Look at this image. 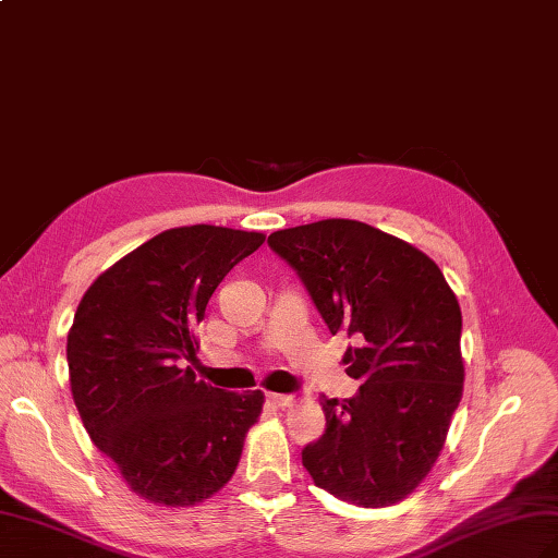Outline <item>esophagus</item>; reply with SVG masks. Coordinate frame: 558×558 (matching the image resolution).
I'll return each instance as SVG.
<instances>
[{
    "label": "esophagus",
    "mask_w": 558,
    "mask_h": 558,
    "mask_svg": "<svg viewBox=\"0 0 558 558\" xmlns=\"http://www.w3.org/2000/svg\"><path fill=\"white\" fill-rule=\"evenodd\" d=\"M268 401L278 408H290L294 405V398L288 393H268Z\"/></svg>",
    "instance_id": "obj_1"
}]
</instances>
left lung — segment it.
I'll list each match as a JSON object with an SVG mask.
<instances>
[{
	"mask_svg": "<svg viewBox=\"0 0 558 558\" xmlns=\"http://www.w3.org/2000/svg\"><path fill=\"white\" fill-rule=\"evenodd\" d=\"M330 332L353 337L361 391L323 398L325 434L302 452L313 483L344 502L389 507L426 478L462 401V311L434 259L353 219L268 235Z\"/></svg>",
	"mask_w": 558,
	"mask_h": 558,
	"instance_id": "8db88e82",
	"label": "left lung"
}]
</instances>
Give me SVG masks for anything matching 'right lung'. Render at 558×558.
I'll return each instance as SVG.
<instances>
[{
  "label": "right lung",
  "mask_w": 558,
  "mask_h": 558,
  "mask_svg": "<svg viewBox=\"0 0 558 558\" xmlns=\"http://www.w3.org/2000/svg\"><path fill=\"white\" fill-rule=\"evenodd\" d=\"M266 235L181 226L143 242L84 292L68 332L70 391L94 446L153 505L193 507L233 478L262 391H221L181 359L209 296Z\"/></svg>",
  "instance_id": "obj_1"
}]
</instances>
